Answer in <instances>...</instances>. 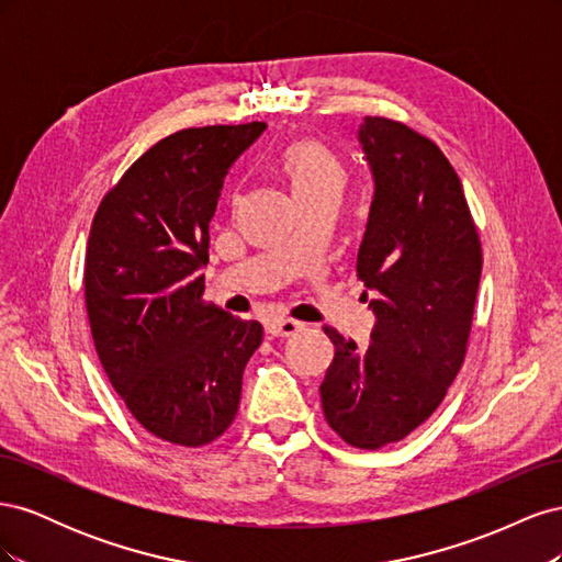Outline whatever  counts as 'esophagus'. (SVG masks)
Instances as JSON below:
<instances>
[{
	"label": "esophagus",
	"mask_w": 562,
	"mask_h": 562,
	"mask_svg": "<svg viewBox=\"0 0 562 562\" xmlns=\"http://www.w3.org/2000/svg\"><path fill=\"white\" fill-rule=\"evenodd\" d=\"M265 330L271 335V337H291L295 335L297 330H302V323L300 321H293V318H271Z\"/></svg>",
	"instance_id": "obj_1"
}]
</instances>
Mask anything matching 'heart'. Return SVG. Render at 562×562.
Masks as SVG:
<instances>
[{"instance_id": "heart-1", "label": "heart", "mask_w": 562, "mask_h": 562, "mask_svg": "<svg viewBox=\"0 0 562 562\" xmlns=\"http://www.w3.org/2000/svg\"><path fill=\"white\" fill-rule=\"evenodd\" d=\"M281 171L291 184L295 201L339 199L347 187L345 164L318 140H297L288 147L281 157Z\"/></svg>"}]
</instances>
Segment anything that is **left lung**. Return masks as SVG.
I'll list each match as a JSON object with an SVG mask.
<instances>
[{
  "label": "left lung",
  "mask_w": 562,
  "mask_h": 562,
  "mask_svg": "<svg viewBox=\"0 0 562 562\" xmlns=\"http://www.w3.org/2000/svg\"><path fill=\"white\" fill-rule=\"evenodd\" d=\"M359 143L375 192L356 271L375 326L368 347L323 328L335 359L321 405L349 446L378 450L446 398L467 353L483 255L462 182L436 143L384 116L363 119Z\"/></svg>",
  "instance_id": "8db88e82"
}]
</instances>
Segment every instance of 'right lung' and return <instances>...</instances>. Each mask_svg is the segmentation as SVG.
<instances>
[{
	"label": "right lung",
	"mask_w": 562,
	"mask_h": 562,
	"mask_svg": "<svg viewBox=\"0 0 562 562\" xmlns=\"http://www.w3.org/2000/svg\"><path fill=\"white\" fill-rule=\"evenodd\" d=\"M265 122L184 128L151 145L100 201L83 295L98 359L131 415L168 443L227 431L262 342L258 321L206 304L209 225L234 161Z\"/></svg>",
	"instance_id": "obj_1"
}]
</instances>
